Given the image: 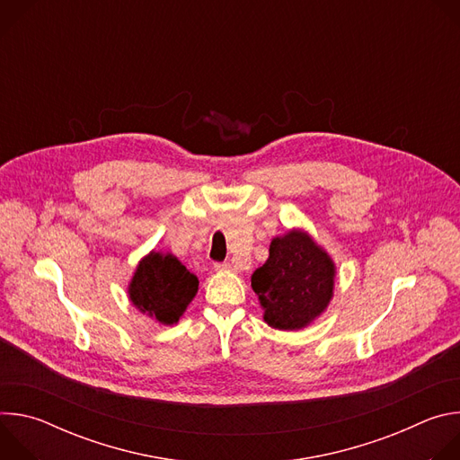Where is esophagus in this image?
Returning <instances> with one entry per match:
<instances>
[{
    "label": "esophagus",
    "mask_w": 460,
    "mask_h": 460,
    "mask_svg": "<svg viewBox=\"0 0 460 460\" xmlns=\"http://www.w3.org/2000/svg\"><path fill=\"white\" fill-rule=\"evenodd\" d=\"M215 270H217V271H229V270H231V264H229V261H217Z\"/></svg>",
    "instance_id": "esophagus-1"
}]
</instances>
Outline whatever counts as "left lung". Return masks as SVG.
<instances>
[{"label":"left lung","mask_w":460,"mask_h":460,"mask_svg":"<svg viewBox=\"0 0 460 460\" xmlns=\"http://www.w3.org/2000/svg\"><path fill=\"white\" fill-rule=\"evenodd\" d=\"M333 261L307 234L288 233L270 245V258L251 277L252 291L277 330H298L318 316L333 295Z\"/></svg>","instance_id":"left-lung-1"}]
</instances>
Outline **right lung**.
<instances>
[{
  "instance_id": "add662e5",
  "label": "right lung",
  "mask_w": 460,
  "mask_h": 460,
  "mask_svg": "<svg viewBox=\"0 0 460 460\" xmlns=\"http://www.w3.org/2000/svg\"><path fill=\"white\" fill-rule=\"evenodd\" d=\"M199 291L196 279L172 254L151 252L140 261L130 282L133 304L164 323H174Z\"/></svg>"
}]
</instances>
